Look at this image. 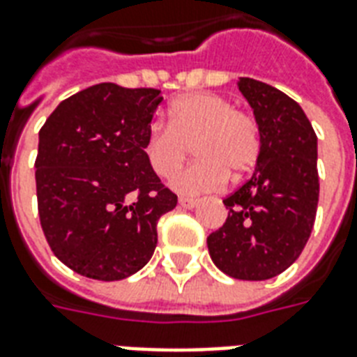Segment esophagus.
<instances>
[{"instance_id": "1", "label": "esophagus", "mask_w": 357, "mask_h": 357, "mask_svg": "<svg viewBox=\"0 0 357 357\" xmlns=\"http://www.w3.org/2000/svg\"><path fill=\"white\" fill-rule=\"evenodd\" d=\"M197 204H198L197 198H187V197L179 198V206H181V208H185V209H192L195 206H197Z\"/></svg>"}]
</instances>
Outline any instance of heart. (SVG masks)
I'll list each match as a JSON object with an SVG mask.
<instances>
[{"mask_svg":"<svg viewBox=\"0 0 357 357\" xmlns=\"http://www.w3.org/2000/svg\"><path fill=\"white\" fill-rule=\"evenodd\" d=\"M195 147L199 160L176 174L172 189L202 195L221 189L227 178H243L257 165L262 136L255 116L228 97L190 93L168 108V125L153 121L144 138V155L159 178H170Z\"/></svg>","mask_w":357,"mask_h":357,"instance_id":"b5f03b06","label":"heart"}]
</instances>
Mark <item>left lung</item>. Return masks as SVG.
I'll return each mask as SVG.
<instances>
[{"label": "left lung", "instance_id": "left-lung-1", "mask_svg": "<svg viewBox=\"0 0 357 357\" xmlns=\"http://www.w3.org/2000/svg\"><path fill=\"white\" fill-rule=\"evenodd\" d=\"M260 127L262 149L251 179L222 202L227 222L209 234V257L222 273L266 281L290 268L317 217V135L305 112L273 86L239 78Z\"/></svg>", "mask_w": 357, "mask_h": 357}]
</instances>
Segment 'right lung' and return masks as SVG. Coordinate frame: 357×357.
I'll list each match as a JSON object with an SVG mask.
<instances>
[{
    "mask_svg": "<svg viewBox=\"0 0 357 357\" xmlns=\"http://www.w3.org/2000/svg\"><path fill=\"white\" fill-rule=\"evenodd\" d=\"M160 100L159 89L105 82L61 100L39 130L40 227L80 275L119 281L140 271L153 257L160 215L178 204L142 148Z\"/></svg>",
    "mask_w": 357,
    "mask_h": 357,
    "instance_id": "1",
    "label": "right lung"
}]
</instances>
